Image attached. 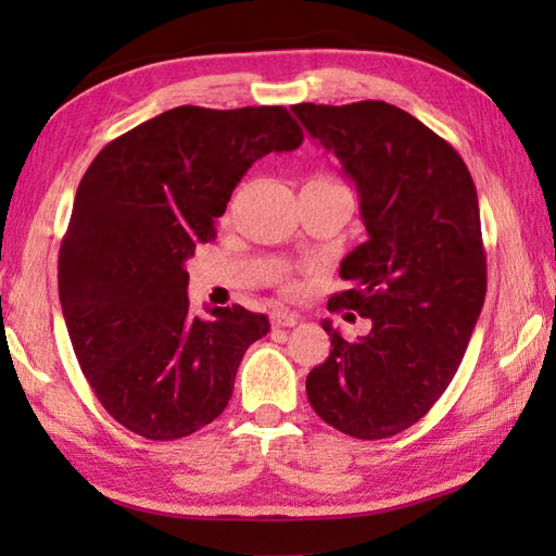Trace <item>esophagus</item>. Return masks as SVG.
I'll return each instance as SVG.
<instances>
[{
	"mask_svg": "<svg viewBox=\"0 0 556 556\" xmlns=\"http://www.w3.org/2000/svg\"><path fill=\"white\" fill-rule=\"evenodd\" d=\"M269 323H271V327H277V329L279 327H293V325L301 323V315L287 313V311H277V313H271Z\"/></svg>",
	"mask_w": 556,
	"mask_h": 556,
	"instance_id": "1",
	"label": "esophagus"
}]
</instances>
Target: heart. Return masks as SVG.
Instances as JSON below:
<instances>
[{"mask_svg": "<svg viewBox=\"0 0 556 556\" xmlns=\"http://www.w3.org/2000/svg\"><path fill=\"white\" fill-rule=\"evenodd\" d=\"M311 181H327V179H311ZM327 184H332V181H327ZM289 287V285H287ZM291 289V287H289Z\"/></svg>", "mask_w": 556, "mask_h": 556, "instance_id": "obj_1", "label": "heart"}]
</instances>
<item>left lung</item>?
<instances>
[{
    "label": "left lung",
    "mask_w": 556,
    "mask_h": 556,
    "mask_svg": "<svg viewBox=\"0 0 556 556\" xmlns=\"http://www.w3.org/2000/svg\"><path fill=\"white\" fill-rule=\"evenodd\" d=\"M291 110L356 184L368 231L341 260L349 289L327 308L356 311L372 329L346 341L323 320L332 351L305 380L308 401L339 432L384 440L444 394L485 303L476 184L444 138L394 104Z\"/></svg>",
    "instance_id": "1"
}]
</instances>
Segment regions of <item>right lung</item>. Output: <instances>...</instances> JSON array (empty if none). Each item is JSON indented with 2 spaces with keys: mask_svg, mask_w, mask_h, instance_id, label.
Segmentation results:
<instances>
[{
  "mask_svg": "<svg viewBox=\"0 0 556 556\" xmlns=\"http://www.w3.org/2000/svg\"><path fill=\"white\" fill-rule=\"evenodd\" d=\"M303 131L285 108L184 104L114 138L78 184L59 301L83 375L146 440H181L227 408L245 349L269 332L241 305L188 308L186 260L215 239L231 191Z\"/></svg>",
  "mask_w": 556,
  "mask_h": 556,
  "instance_id": "add662e5",
  "label": "right lung"
}]
</instances>
